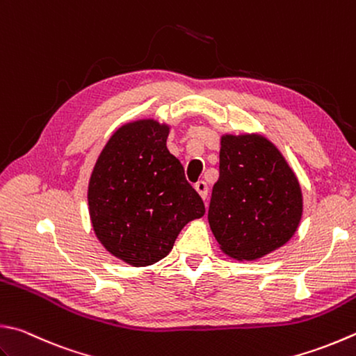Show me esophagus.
<instances>
[{
    "instance_id": "obj_1",
    "label": "esophagus",
    "mask_w": 356,
    "mask_h": 356,
    "mask_svg": "<svg viewBox=\"0 0 356 356\" xmlns=\"http://www.w3.org/2000/svg\"><path fill=\"white\" fill-rule=\"evenodd\" d=\"M195 191L200 193V197L206 200L207 197V184L204 183V181H198V183H195Z\"/></svg>"
}]
</instances>
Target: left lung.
<instances>
[{"label": "left lung", "mask_w": 356, "mask_h": 356, "mask_svg": "<svg viewBox=\"0 0 356 356\" xmlns=\"http://www.w3.org/2000/svg\"><path fill=\"white\" fill-rule=\"evenodd\" d=\"M209 226L220 250L257 260L290 240L302 218V191L282 153L261 135H223Z\"/></svg>", "instance_id": "1"}]
</instances>
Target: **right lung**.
<instances>
[{"label": "right lung", "instance_id": "1", "mask_svg": "<svg viewBox=\"0 0 356 356\" xmlns=\"http://www.w3.org/2000/svg\"><path fill=\"white\" fill-rule=\"evenodd\" d=\"M170 127L139 119L105 144L88 184L92 229L113 256L153 265L172 251L181 229L204 216L203 200L167 149Z\"/></svg>", "mask_w": 356, "mask_h": 356}]
</instances>
